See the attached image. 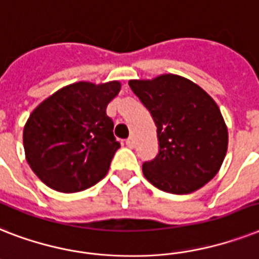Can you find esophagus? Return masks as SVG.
Listing matches in <instances>:
<instances>
[{"label": "esophagus", "mask_w": 259, "mask_h": 259, "mask_svg": "<svg viewBox=\"0 0 259 259\" xmlns=\"http://www.w3.org/2000/svg\"><path fill=\"white\" fill-rule=\"evenodd\" d=\"M125 144H127V146L130 147V148H134V147H135V139H134L132 136H130V138H128V139L125 140Z\"/></svg>", "instance_id": "esophagus-1"}]
</instances>
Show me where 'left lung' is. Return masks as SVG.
<instances>
[{"instance_id":"obj_1","label":"left lung","mask_w":259,"mask_h":259,"mask_svg":"<svg viewBox=\"0 0 259 259\" xmlns=\"http://www.w3.org/2000/svg\"><path fill=\"white\" fill-rule=\"evenodd\" d=\"M128 84L156 125L159 152L143 163L147 181L169 194H190L211 181L229 140L217 103L195 82L177 74Z\"/></svg>"}]
</instances>
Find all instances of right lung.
I'll list each match as a JSON object with an SVG mask.
<instances>
[{
	"mask_svg": "<svg viewBox=\"0 0 259 259\" xmlns=\"http://www.w3.org/2000/svg\"><path fill=\"white\" fill-rule=\"evenodd\" d=\"M119 91V81L74 82L30 113L24 128L25 155L48 187L82 191L107 175L120 143L105 109Z\"/></svg>",
	"mask_w": 259,
	"mask_h": 259,
	"instance_id": "add662e5",
	"label": "right lung"
}]
</instances>
